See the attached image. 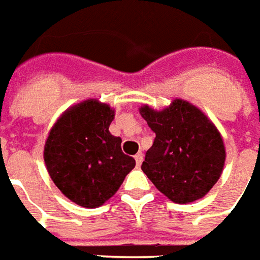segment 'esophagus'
<instances>
[{"label":"esophagus","mask_w":260,"mask_h":260,"mask_svg":"<svg viewBox=\"0 0 260 260\" xmlns=\"http://www.w3.org/2000/svg\"><path fill=\"white\" fill-rule=\"evenodd\" d=\"M134 158H135V164H137V166H141V164H142V160H143V154L138 153Z\"/></svg>","instance_id":"obj_1"}]
</instances>
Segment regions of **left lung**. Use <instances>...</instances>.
<instances>
[{
  "label": "left lung",
  "instance_id": "8db88e82",
  "mask_svg": "<svg viewBox=\"0 0 260 260\" xmlns=\"http://www.w3.org/2000/svg\"><path fill=\"white\" fill-rule=\"evenodd\" d=\"M155 133L142 171L158 190L175 203L203 198L222 174L226 150L220 133L187 101L174 100L162 111L139 109Z\"/></svg>",
  "mask_w": 260,
  "mask_h": 260
}]
</instances>
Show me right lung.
<instances>
[{"instance_id":"add662e5","label":"right lung","mask_w":260,"mask_h":260,"mask_svg":"<svg viewBox=\"0 0 260 260\" xmlns=\"http://www.w3.org/2000/svg\"><path fill=\"white\" fill-rule=\"evenodd\" d=\"M114 110L96 100L74 105L58 118L45 143L49 175L77 205L95 209L117 192L135 167L122 153L119 137L109 132Z\"/></svg>"}]
</instances>
